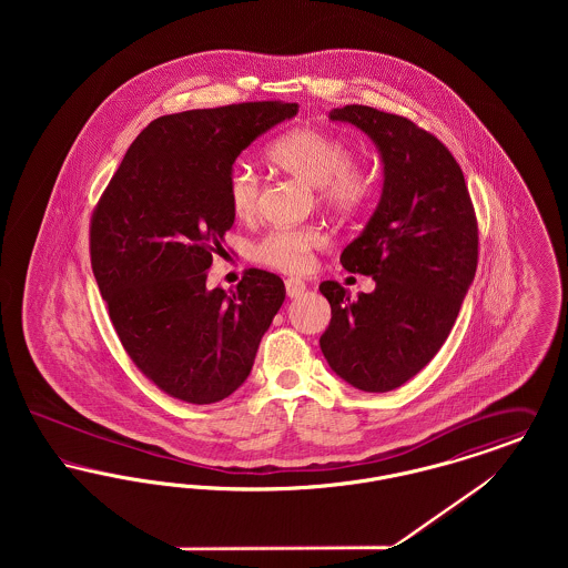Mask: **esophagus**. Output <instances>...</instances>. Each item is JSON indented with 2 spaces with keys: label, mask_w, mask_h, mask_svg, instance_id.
Wrapping results in <instances>:
<instances>
[{
  "label": "esophagus",
  "mask_w": 568,
  "mask_h": 568,
  "mask_svg": "<svg viewBox=\"0 0 568 568\" xmlns=\"http://www.w3.org/2000/svg\"><path fill=\"white\" fill-rule=\"evenodd\" d=\"M285 290H287V296L297 297L306 290V285H304V281H300V278H287V281H285Z\"/></svg>",
  "instance_id": "esophagus-1"
}]
</instances>
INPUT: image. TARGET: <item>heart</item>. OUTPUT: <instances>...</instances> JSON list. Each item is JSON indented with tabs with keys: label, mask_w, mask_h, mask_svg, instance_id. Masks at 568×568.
<instances>
[{
	"label": "heart",
	"mask_w": 568,
	"mask_h": 568,
	"mask_svg": "<svg viewBox=\"0 0 568 568\" xmlns=\"http://www.w3.org/2000/svg\"><path fill=\"white\" fill-rule=\"evenodd\" d=\"M268 160L297 181L317 187L320 200L334 215L362 213L375 193L373 179L355 168V149L343 135L329 130L300 125L272 140ZM232 213L251 219L260 206V176L246 163H234L225 179ZM324 243L315 227L272 230L251 246V257L272 271L300 274L311 268L313 251Z\"/></svg>",
	"instance_id": "obj_1"
}]
</instances>
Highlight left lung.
Listing matches in <instances>:
<instances>
[{
	"instance_id": "obj_1",
	"label": "left lung",
	"mask_w": 568,
	"mask_h": 568,
	"mask_svg": "<svg viewBox=\"0 0 568 568\" xmlns=\"http://www.w3.org/2000/svg\"><path fill=\"white\" fill-rule=\"evenodd\" d=\"M371 135L383 160V193L343 268L373 276V294L324 281L332 308L320 338L329 368L383 394L415 377L447 341L479 257L477 215L449 149L400 114L353 104L329 112Z\"/></svg>"
}]
</instances>
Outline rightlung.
<instances>
[{"mask_svg": "<svg viewBox=\"0 0 568 568\" xmlns=\"http://www.w3.org/2000/svg\"><path fill=\"white\" fill-rule=\"evenodd\" d=\"M294 102H243L151 121L98 200L89 255L110 322L135 368L168 396L213 405L248 377L285 285L248 268L236 290H206L234 225L225 179Z\"/></svg>", "mask_w": 568, "mask_h": 568, "instance_id": "1", "label": "right lung"}]
</instances>
